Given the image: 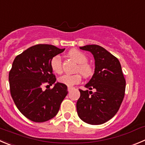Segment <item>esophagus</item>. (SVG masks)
I'll list each match as a JSON object with an SVG mask.
<instances>
[{
  "label": "esophagus",
  "mask_w": 145,
  "mask_h": 145,
  "mask_svg": "<svg viewBox=\"0 0 145 145\" xmlns=\"http://www.w3.org/2000/svg\"><path fill=\"white\" fill-rule=\"evenodd\" d=\"M72 89H73V88H71V87H68V88H67V90H68L69 92H70V91H71Z\"/></svg>",
  "instance_id": "1"
}]
</instances>
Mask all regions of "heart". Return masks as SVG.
<instances>
[{
  "instance_id": "b5f03b06",
  "label": "heart",
  "mask_w": 145,
  "mask_h": 145,
  "mask_svg": "<svg viewBox=\"0 0 145 145\" xmlns=\"http://www.w3.org/2000/svg\"><path fill=\"white\" fill-rule=\"evenodd\" d=\"M69 56L78 64L76 68V72H79L84 77H88L92 75L93 68L89 64L87 63L88 58L84 53L79 50L74 49L69 52ZM50 67L53 72L56 74H60L61 72L62 61L60 56H54L52 58L50 61ZM81 80V75L79 74H64L58 78L59 82L68 86H72L75 84H78Z\"/></svg>"
}]
</instances>
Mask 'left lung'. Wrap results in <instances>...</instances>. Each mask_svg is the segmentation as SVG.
Returning <instances> with one entry per match:
<instances>
[{
    "label": "left lung",
    "instance_id": "obj_1",
    "mask_svg": "<svg viewBox=\"0 0 145 145\" xmlns=\"http://www.w3.org/2000/svg\"><path fill=\"white\" fill-rule=\"evenodd\" d=\"M91 52L95 59V73L86 88L79 89L76 103L78 116L90 125H101L112 118L118 111L125 91V79L119 60L103 47L90 44L80 47Z\"/></svg>",
    "mask_w": 145,
    "mask_h": 145
}]
</instances>
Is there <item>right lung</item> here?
Instances as JSON below:
<instances>
[{"label": "right lung", "instance_id": "add662e5", "mask_svg": "<svg viewBox=\"0 0 145 145\" xmlns=\"http://www.w3.org/2000/svg\"><path fill=\"white\" fill-rule=\"evenodd\" d=\"M64 50L50 44H37L14 59L9 72L11 96L20 113L32 121L42 123L53 118L68 93L67 86L61 83L55 84L52 88L42 89L43 86L55 83L50 61Z\"/></svg>", "mask_w": 145, "mask_h": 145}]
</instances>
